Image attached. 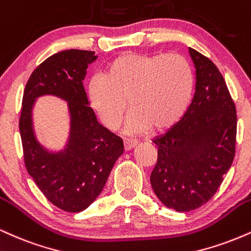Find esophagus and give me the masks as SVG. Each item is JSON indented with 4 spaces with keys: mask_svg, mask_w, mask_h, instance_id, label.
Wrapping results in <instances>:
<instances>
[{
    "mask_svg": "<svg viewBox=\"0 0 251 251\" xmlns=\"http://www.w3.org/2000/svg\"><path fill=\"white\" fill-rule=\"evenodd\" d=\"M123 146H125L126 151H129V150H131L135 146H136V142H134V141H125V142H123Z\"/></svg>",
    "mask_w": 251,
    "mask_h": 251,
    "instance_id": "1",
    "label": "esophagus"
}]
</instances>
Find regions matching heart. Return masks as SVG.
Here are the masks:
<instances>
[{
  "label": "heart",
  "mask_w": 251,
  "mask_h": 251,
  "mask_svg": "<svg viewBox=\"0 0 251 251\" xmlns=\"http://www.w3.org/2000/svg\"><path fill=\"white\" fill-rule=\"evenodd\" d=\"M194 93L190 64L178 54H125L117 56L88 85L91 108L109 130H116L126 114L130 132L151 126L166 130L178 122Z\"/></svg>",
  "instance_id": "b5f03b06"
}]
</instances>
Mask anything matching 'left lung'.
I'll return each mask as SVG.
<instances>
[{
	"mask_svg": "<svg viewBox=\"0 0 251 251\" xmlns=\"http://www.w3.org/2000/svg\"><path fill=\"white\" fill-rule=\"evenodd\" d=\"M195 95L178 123L156 137L157 163L150 183L167 208L183 213L215 195L235 157V103L217 67L195 49Z\"/></svg>",
	"mask_w": 251,
	"mask_h": 251,
	"instance_id": "8db88e82",
	"label": "left lung"
}]
</instances>
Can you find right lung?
<instances>
[{
	"mask_svg": "<svg viewBox=\"0 0 251 251\" xmlns=\"http://www.w3.org/2000/svg\"><path fill=\"white\" fill-rule=\"evenodd\" d=\"M95 51L70 49L51 55L32 72L23 93L20 134L26 172L49 202L68 213L87 209L101 194L123 141L97 122L83 79ZM57 96L68 103L71 132L66 148L54 153L37 141L32 107L37 97Z\"/></svg>",
	"mask_w": 251,
	"mask_h": 251,
	"instance_id": "1",
	"label": "right lung"
}]
</instances>
